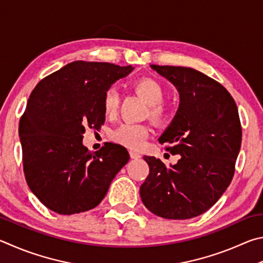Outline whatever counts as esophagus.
Instances as JSON below:
<instances>
[{"label": "esophagus", "mask_w": 263, "mask_h": 263, "mask_svg": "<svg viewBox=\"0 0 263 263\" xmlns=\"http://www.w3.org/2000/svg\"><path fill=\"white\" fill-rule=\"evenodd\" d=\"M130 157H132L133 159H139V158H141V155H140L139 153H136V151L132 150V151H130Z\"/></svg>", "instance_id": "1"}]
</instances>
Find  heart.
Wrapping results in <instances>:
<instances>
[{"mask_svg":"<svg viewBox=\"0 0 263 263\" xmlns=\"http://www.w3.org/2000/svg\"><path fill=\"white\" fill-rule=\"evenodd\" d=\"M133 89L149 105V117L156 123H163L168 117L167 108L162 104L165 98L163 86L154 78H141L133 84ZM119 107V93L117 89L109 87L103 97V108L106 115H114ZM149 136V129L140 123H123L112 134L117 143L137 150L144 144Z\"/></svg>","mask_w":263,"mask_h":263,"instance_id":"1","label":"heart"}]
</instances>
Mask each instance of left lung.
I'll return each instance as SVG.
<instances>
[{
    "instance_id": "left-lung-1",
    "label": "left lung",
    "mask_w": 263,
    "mask_h": 263,
    "mask_svg": "<svg viewBox=\"0 0 263 263\" xmlns=\"http://www.w3.org/2000/svg\"><path fill=\"white\" fill-rule=\"evenodd\" d=\"M150 67L180 95L178 112L159 143L181 157L166 166L144 156L150 171L141 185V199L159 217H196L219 200L233 178L242 135L237 104L220 83L195 69Z\"/></svg>"
}]
</instances>
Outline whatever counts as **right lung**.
<instances>
[{
	"label": "right lung",
	"mask_w": 263,
	"mask_h": 263,
	"mask_svg": "<svg viewBox=\"0 0 263 263\" xmlns=\"http://www.w3.org/2000/svg\"><path fill=\"white\" fill-rule=\"evenodd\" d=\"M132 66L75 61L43 78L30 95L20 121L23 168L32 193L48 209L72 215L104 199L129 154L106 143L91 153L82 143L87 128L105 121L103 97Z\"/></svg>",
	"instance_id": "right-lung-1"
}]
</instances>
